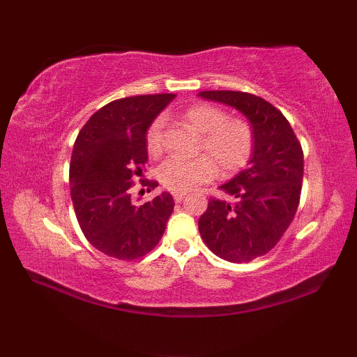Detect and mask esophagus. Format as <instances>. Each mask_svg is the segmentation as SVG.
<instances>
[{
    "mask_svg": "<svg viewBox=\"0 0 357 357\" xmlns=\"http://www.w3.org/2000/svg\"><path fill=\"white\" fill-rule=\"evenodd\" d=\"M185 198V193L184 192H176V193H173V199H174V202H181Z\"/></svg>",
    "mask_w": 357,
    "mask_h": 357,
    "instance_id": "obj_1",
    "label": "esophagus"
}]
</instances>
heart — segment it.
<instances>
[{
	"mask_svg": "<svg viewBox=\"0 0 357 357\" xmlns=\"http://www.w3.org/2000/svg\"><path fill=\"white\" fill-rule=\"evenodd\" d=\"M184 119L202 135L199 149L206 155L192 159L169 158L159 165L158 178L173 192H188L213 179L215 165L222 174H231L247 164L253 150V130L247 121L227 118V113L210 104H195L184 112ZM164 119L156 118L150 124L146 144L150 155L162 151Z\"/></svg>",
	"mask_w": 357,
	"mask_h": 357,
	"instance_id": "obj_1",
	"label": "heart"
}]
</instances>
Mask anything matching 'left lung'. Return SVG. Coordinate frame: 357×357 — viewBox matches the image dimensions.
Listing matches in <instances>:
<instances>
[{"mask_svg":"<svg viewBox=\"0 0 357 357\" xmlns=\"http://www.w3.org/2000/svg\"><path fill=\"white\" fill-rule=\"evenodd\" d=\"M244 115L253 130L248 165L222 184L227 198L208 201L199 233L216 256L250 262L275 247L299 206L304 153L287 118L259 96L231 90L198 93Z\"/></svg>","mask_w":357,"mask_h":357,"instance_id":"obj_1","label":"left lung"}]
</instances>
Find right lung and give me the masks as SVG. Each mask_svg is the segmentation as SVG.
<instances>
[{"mask_svg":"<svg viewBox=\"0 0 357 357\" xmlns=\"http://www.w3.org/2000/svg\"><path fill=\"white\" fill-rule=\"evenodd\" d=\"M174 96L141 95L105 104L75 141L69 173L75 213L87 241L104 255L132 261L162 238L174 207L172 195L162 192L136 206L130 188L149 159V127Z\"/></svg>","mask_w":357,"mask_h":357,"instance_id":"right-lung-1","label":"right lung"}]
</instances>
